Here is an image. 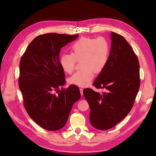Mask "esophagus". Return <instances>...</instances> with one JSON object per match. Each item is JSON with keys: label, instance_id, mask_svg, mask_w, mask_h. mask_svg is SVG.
Segmentation results:
<instances>
[{"label": "esophagus", "instance_id": "obj_1", "mask_svg": "<svg viewBox=\"0 0 156 156\" xmlns=\"http://www.w3.org/2000/svg\"><path fill=\"white\" fill-rule=\"evenodd\" d=\"M79 90H80V92H81V96H83V88H80Z\"/></svg>", "mask_w": 156, "mask_h": 156}]
</instances>
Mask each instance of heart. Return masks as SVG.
I'll list each match as a JSON object with an SVG mask.
<instances>
[{"mask_svg":"<svg viewBox=\"0 0 156 156\" xmlns=\"http://www.w3.org/2000/svg\"><path fill=\"white\" fill-rule=\"evenodd\" d=\"M71 53L63 54L60 57V65L64 72L71 73L77 61H81V69L69 78L73 85L84 87L89 85L94 73H100L107 64L111 45L104 37H83L71 46Z\"/></svg>","mask_w":156,"mask_h":156,"instance_id":"b5f03b06","label":"heart"}]
</instances>
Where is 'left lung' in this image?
Returning <instances> with one entry per match:
<instances>
[{
    "mask_svg": "<svg viewBox=\"0 0 156 156\" xmlns=\"http://www.w3.org/2000/svg\"><path fill=\"white\" fill-rule=\"evenodd\" d=\"M111 39L107 64L93 83L106 92L100 94L90 88L83 90L90 108V122L99 130L112 128L128 115L140 87L137 56L122 36L112 32Z\"/></svg>",
    "mask_w": 156,
    "mask_h": 156,
    "instance_id": "8db88e82",
    "label": "left lung"
}]
</instances>
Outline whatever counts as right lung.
<instances>
[{"label": "right lung", "mask_w": 156, "mask_h": 156, "mask_svg": "<svg viewBox=\"0 0 156 156\" xmlns=\"http://www.w3.org/2000/svg\"><path fill=\"white\" fill-rule=\"evenodd\" d=\"M78 36L40 35L30 42L21 58L19 87L24 107L31 119L46 130L62 129L73 104L81 98L79 88L75 85L60 90L66 80L59 53Z\"/></svg>", "instance_id": "1"}]
</instances>
